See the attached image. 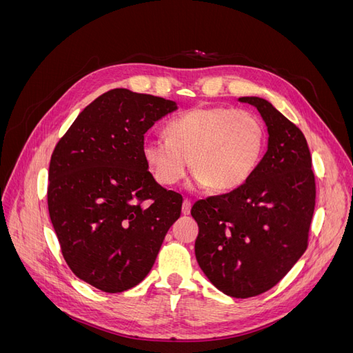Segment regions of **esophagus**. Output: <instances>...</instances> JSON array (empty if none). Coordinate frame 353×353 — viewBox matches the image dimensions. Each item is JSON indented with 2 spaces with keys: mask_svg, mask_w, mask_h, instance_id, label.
<instances>
[{
  "mask_svg": "<svg viewBox=\"0 0 353 353\" xmlns=\"http://www.w3.org/2000/svg\"><path fill=\"white\" fill-rule=\"evenodd\" d=\"M190 212H191V201L188 199H185L183 201V213L184 215H190Z\"/></svg>",
  "mask_w": 353,
  "mask_h": 353,
  "instance_id": "esophagus-1",
  "label": "esophagus"
}]
</instances>
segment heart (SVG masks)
<instances>
[{
    "instance_id": "obj_1",
    "label": "heart",
    "mask_w": 353,
    "mask_h": 353,
    "mask_svg": "<svg viewBox=\"0 0 353 353\" xmlns=\"http://www.w3.org/2000/svg\"><path fill=\"white\" fill-rule=\"evenodd\" d=\"M165 137H147L143 154L162 185H175L191 162L194 183L218 193L236 190L258 168L266 144L258 116L219 105H199L176 116Z\"/></svg>"
}]
</instances>
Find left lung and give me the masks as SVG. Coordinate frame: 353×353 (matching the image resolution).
Returning a JSON list of instances; mask_svg holds the SVG:
<instances>
[{
  "label": "left lung",
  "instance_id": "1",
  "mask_svg": "<svg viewBox=\"0 0 353 353\" xmlns=\"http://www.w3.org/2000/svg\"><path fill=\"white\" fill-rule=\"evenodd\" d=\"M268 126V150L245 183L199 200L196 258L218 290L231 297L268 292L307 248L315 209V175L303 132L259 97H241Z\"/></svg>",
  "mask_w": 353,
  "mask_h": 353
}]
</instances>
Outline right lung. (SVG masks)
Masks as SVG:
<instances>
[{"label":"right lung","instance_id":"obj_1","mask_svg":"<svg viewBox=\"0 0 353 353\" xmlns=\"http://www.w3.org/2000/svg\"><path fill=\"white\" fill-rule=\"evenodd\" d=\"M176 103L114 88L85 108L60 138L48 170V212L72 272L121 293L150 272L183 196L156 183L144 134Z\"/></svg>","mask_w":353,"mask_h":353}]
</instances>
